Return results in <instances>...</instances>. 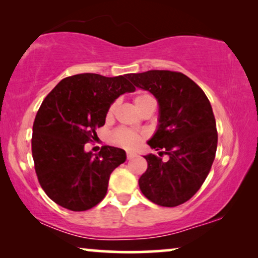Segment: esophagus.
Wrapping results in <instances>:
<instances>
[{"mask_svg":"<svg viewBox=\"0 0 258 258\" xmlns=\"http://www.w3.org/2000/svg\"><path fill=\"white\" fill-rule=\"evenodd\" d=\"M126 155H127V160H132V159H134V157L137 156V153H134V152H126Z\"/></svg>","mask_w":258,"mask_h":258,"instance_id":"34e87169","label":"esophagus"}]
</instances>
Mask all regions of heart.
<instances>
[{"mask_svg":"<svg viewBox=\"0 0 258 258\" xmlns=\"http://www.w3.org/2000/svg\"><path fill=\"white\" fill-rule=\"evenodd\" d=\"M134 105L140 112H145L147 110H155L156 107V99L153 95L149 94V92L146 91H138L133 97ZM117 102H113L112 104L109 106L107 109L106 117L111 118L113 116V113L116 112L117 110ZM142 137L140 133L136 132V131L128 130V128H119L116 132L113 133V141L116 142L117 145L122 146V147L126 148H133L139 144L141 141Z\"/></svg>","mask_w":258,"mask_h":258,"instance_id":"1","label":"heart"}]
</instances>
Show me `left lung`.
Listing matches in <instances>:
<instances>
[{
	"label": "left lung",
	"instance_id": "8db88e82",
	"mask_svg": "<svg viewBox=\"0 0 258 258\" xmlns=\"http://www.w3.org/2000/svg\"><path fill=\"white\" fill-rule=\"evenodd\" d=\"M128 79L159 102V126L147 144L169 157L162 161L154 154L145 156L148 167L139 178L140 190L157 205L178 206L201 189L212 167L218 145L212 106L183 73L148 71Z\"/></svg>",
	"mask_w": 258,
	"mask_h": 258
}]
</instances>
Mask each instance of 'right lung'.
<instances>
[{
    "instance_id": "right-lung-1",
    "label": "right lung",
    "mask_w": 258,
    "mask_h": 258,
    "mask_svg": "<svg viewBox=\"0 0 258 258\" xmlns=\"http://www.w3.org/2000/svg\"><path fill=\"white\" fill-rule=\"evenodd\" d=\"M128 74L106 78L84 73L61 80L46 96L32 128V157L40 186L64 209L80 212L103 201L111 172L125 162L124 149L103 146L84 152L105 124L109 106L136 87Z\"/></svg>"
}]
</instances>
